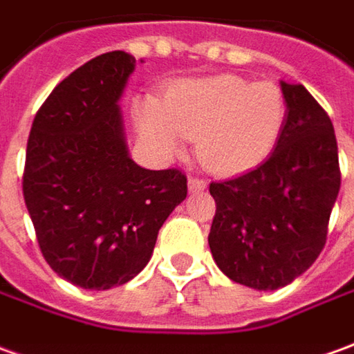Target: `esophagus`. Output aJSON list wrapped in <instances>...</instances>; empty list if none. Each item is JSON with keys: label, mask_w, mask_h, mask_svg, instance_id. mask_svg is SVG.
<instances>
[{"label": "esophagus", "mask_w": 354, "mask_h": 354, "mask_svg": "<svg viewBox=\"0 0 354 354\" xmlns=\"http://www.w3.org/2000/svg\"><path fill=\"white\" fill-rule=\"evenodd\" d=\"M205 186H207V182H205L203 178H197V176L187 178V187H189V192H201V189H205Z\"/></svg>", "instance_id": "1"}]
</instances>
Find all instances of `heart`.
<instances>
[{"mask_svg":"<svg viewBox=\"0 0 354 354\" xmlns=\"http://www.w3.org/2000/svg\"><path fill=\"white\" fill-rule=\"evenodd\" d=\"M285 118V95L275 83L215 75L178 83L162 102L149 100L139 126L167 155H180L187 139H197L201 162L230 174L268 158Z\"/></svg>","mask_w":354,"mask_h":354,"instance_id":"heart-1","label":"heart"}]
</instances>
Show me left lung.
Here are the masks:
<instances>
[{"instance_id":"obj_1","label":"left lung","mask_w":354,"mask_h":354,"mask_svg":"<svg viewBox=\"0 0 354 354\" xmlns=\"http://www.w3.org/2000/svg\"><path fill=\"white\" fill-rule=\"evenodd\" d=\"M281 88L287 120L268 160L209 186L217 205L213 259L228 279L258 290L285 287L316 261L341 186L328 112L302 85Z\"/></svg>"}]
</instances>
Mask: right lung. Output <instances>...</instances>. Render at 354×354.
Here are the masks:
<instances>
[{"mask_svg":"<svg viewBox=\"0 0 354 354\" xmlns=\"http://www.w3.org/2000/svg\"><path fill=\"white\" fill-rule=\"evenodd\" d=\"M133 67L120 50L77 67L36 112L26 143L23 196L38 246L77 287L136 277L187 196L182 170H147L127 155L118 100Z\"/></svg>","mask_w":354,"mask_h":354,"instance_id":"right-lung-1","label":"right lung"}]
</instances>
